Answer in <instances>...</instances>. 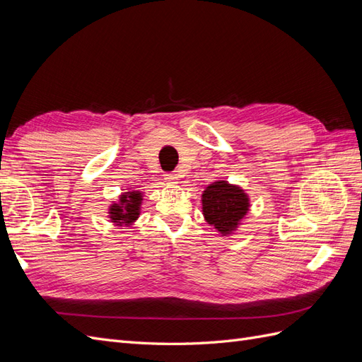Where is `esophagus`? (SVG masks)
Segmentation results:
<instances>
[{
	"mask_svg": "<svg viewBox=\"0 0 362 362\" xmlns=\"http://www.w3.org/2000/svg\"><path fill=\"white\" fill-rule=\"evenodd\" d=\"M164 180H166V182L168 184H177L178 181V177H177V175H175V173H166V175H164Z\"/></svg>",
	"mask_w": 362,
	"mask_h": 362,
	"instance_id": "1",
	"label": "esophagus"
}]
</instances>
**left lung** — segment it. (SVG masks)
<instances>
[{"mask_svg":"<svg viewBox=\"0 0 362 362\" xmlns=\"http://www.w3.org/2000/svg\"><path fill=\"white\" fill-rule=\"evenodd\" d=\"M205 222L222 235H233L249 213V194L225 180L211 182L201 194Z\"/></svg>","mask_w":362,"mask_h":362,"instance_id":"obj_1","label":"left lung"}]
</instances>
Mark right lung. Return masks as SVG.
Masks as SVG:
<instances>
[{
	"label": "right lung",
	"mask_w": 362,
	"mask_h": 362,
	"mask_svg": "<svg viewBox=\"0 0 362 362\" xmlns=\"http://www.w3.org/2000/svg\"><path fill=\"white\" fill-rule=\"evenodd\" d=\"M144 192L128 190L119 194V199L108 206V218L115 226H133L140 217Z\"/></svg>",
	"instance_id": "add662e5"
}]
</instances>
